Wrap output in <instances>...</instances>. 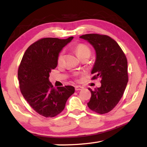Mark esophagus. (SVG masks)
Listing matches in <instances>:
<instances>
[{"label":"esophagus","mask_w":147,"mask_h":147,"mask_svg":"<svg viewBox=\"0 0 147 147\" xmlns=\"http://www.w3.org/2000/svg\"><path fill=\"white\" fill-rule=\"evenodd\" d=\"M83 88H84L81 86H75V90H76V91H78V90H81L83 89Z\"/></svg>","instance_id":"1"}]
</instances>
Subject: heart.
<instances>
[{"label": "heart", "instance_id": "1", "mask_svg": "<svg viewBox=\"0 0 147 147\" xmlns=\"http://www.w3.org/2000/svg\"><path fill=\"white\" fill-rule=\"evenodd\" d=\"M74 50L80 59L84 57H90L91 55V49L84 43H78L74 47ZM64 59V51H61L57 56V63L61 64Z\"/></svg>", "mask_w": 147, "mask_h": 147}]
</instances>
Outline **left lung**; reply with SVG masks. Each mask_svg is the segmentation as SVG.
Instances as JSON below:
<instances>
[{
    "label": "left lung",
    "instance_id": "obj_1",
    "mask_svg": "<svg viewBox=\"0 0 147 147\" xmlns=\"http://www.w3.org/2000/svg\"><path fill=\"white\" fill-rule=\"evenodd\" d=\"M93 46L96 61L92 80L100 78L101 86L92 90L88 106L96 113L102 114L113 109L123 96L128 81L127 59L121 48L109 36L86 34L80 37Z\"/></svg>",
    "mask_w": 147,
    "mask_h": 147
}]
</instances>
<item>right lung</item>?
<instances>
[{
	"instance_id": "right-lung-1",
	"label": "right lung",
	"mask_w": 147,
	"mask_h": 147,
	"mask_svg": "<svg viewBox=\"0 0 147 147\" xmlns=\"http://www.w3.org/2000/svg\"><path fill=\"white\" fill-rule=\"evenodd\" d=\"M43 38L27 48L18 69L20 90L32 108L45 117L61 113L66 102L75 92L71 86L55 88L49 80V73L57 65V56L73 39Z\"/></svg>"
}]
</instances>
